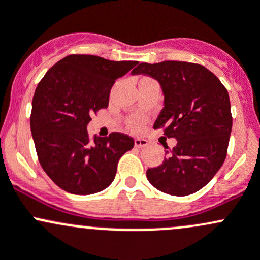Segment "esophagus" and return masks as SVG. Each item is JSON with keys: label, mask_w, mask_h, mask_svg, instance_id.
Wrapping results in <instances>:
<instances>
[{"label": "esophagus", "mask_w": 260, "mask_h": 260, "mask_svg": "<svg viewBox=\"0 0 260 260\" xmlns=\"http://www.w3.org/2000/svg\"><path fill=\"white\" fill-rule=\"evenodd\" d=\"M134 144H135V148H145V146L149 145V141L146 139H140L136 138L134 140Z\"/></svg>", "instance_id": "obj_1"}]
</instances>
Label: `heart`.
Returning <instances> with one entry per match:
<instances>
[{
  "mask_svg": "<svg viewBox=\"0 0 260 260\" xmlns=\"http://www.w3.org/2000/svg\"><path fill=\"white\" fill-rule=\"evenodd\" d=\"M145 124V119L143 116H133L127 120V127L133 131L140 130Z\"/></svg>",
  "mask_w": 260,
  "mask_h": 260,
  "instance_id": "obj_1",
  "label": "heart"
}]
</instances>
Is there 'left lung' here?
<instances>
[{"label": "left lung", "mask_w": 260, "mask_h": 260, "mask_svg": "<svg viewBox=\"0 0 260 260\" xmlns=\"http://www.w3.org/2000/svg\"><path fill=\"white\" fill-rule=\"evenodd\" d=\"M131 74L154 77L164 92V109L154 124L178 144L165 151L161 165L146 171L157 190L176 197L197 192L214 178L225 160L233 117L228 91L199 63L143 62ZM165 149H169L164 145Z\"/></svg>", "instance_id": "1"}]
</instances>
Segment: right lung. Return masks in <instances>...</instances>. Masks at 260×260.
<instances>
[{
  "label": "right lung",
  "instance_id": "right-lung-1",
  "mask_svg": "<svg viewBox=\"0 0 260 260\" xmlns=\"http://www.w3.org/2000/svg\"><path fill=\"white\" fill-rule=\"evenodd\" d=\"M138 61L69 55L45 74L32 99L31 133L37 157L51 180L65 191L89 195L115 179L120 157L134 139L121 133L91 139V116L109 105L116 79Z\"/></svg>",
  "mask_w": 260,
  "mask_h": 260
}]
</instances>
